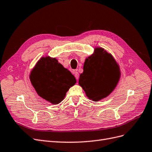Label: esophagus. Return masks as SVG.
Listing matches in <instances>:
<instances>
[{
	"label": "esophagus",
	"mask_w": 152,
	"mask_h": 152,
	"mask_svg": "<svg viewBox=\"0 0 152 152\" xmlns=\"http://www.w3.org/2000/svg\"><path fill=\"white\" fill-rule=\"evenodd\" d=\"M73 74H74V75H75V78H76V79H77V80L79 79V73H78L77 71H74V72H73Z\"/></svg>",
	"instance_id": "34e87169"
}]
</instances>
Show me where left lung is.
Listing matches in <instances>:
<instances>
[{"label": "left lung", "mask_w": 152, "mask_h": 152, "mask_svg": "<svg viewBox=\"0 0 152 152\" xmlns=\"http://www.w3.org/2000/svg\"><path fill=\"white\" fill-rule=\"evenodd\" d=\"M79 84L87 97L99 101L107 97L115 87L120 70L112 55L102 48H96L93 55L86 59Z\"/></svg>", "instance_id": "left-lung-1"}]
</instances>
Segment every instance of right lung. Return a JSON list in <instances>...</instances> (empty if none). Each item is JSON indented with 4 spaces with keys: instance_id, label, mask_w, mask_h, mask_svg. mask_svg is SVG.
<instances>
[{
    "instance_id": "right-lung-1",
    "label": "right lung",
    "mask_w": 152,
    "mask_h": 152,
    "mask_svg": "<svg viewBox=\"0 0 152 152\" xmlns=\"http://www.w3.org/2000/svg\"><path fill=\"white\" fill-rule=\"evenodd\" d=\"M30 80L37 94L53 104L65 98L70 87L76 83L72 73L55 58H42L31 71Z\"/></svg>"
}]
</instances>
